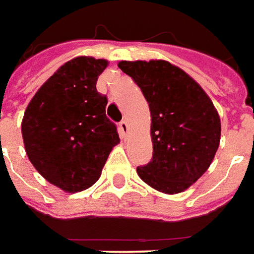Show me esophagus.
I'll return each mask as SVG.
<instances>
[{
  "mask_svg": "<svg viewBox=\"0 0 254 254\" xmlns=\"http://www.w3.org/2000/svg\"><path fill=\"white\" fill-rule=\"evenodd\" d=\"M119 131H120V135L123 136V138H126L127 136V132H128V124H127V122H120L119 123Z\"/></svg>",
  "mask_w": 254,
  "mask_h": 254,
  "instance_id": "1",
  "label": "esophagus"
}]
</instances>
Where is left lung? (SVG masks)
Listing matches in <instances>:
<instances>
[{
	"label": "left lung",
	"instance_id": "1",
	"mask_svg": "<svg viewBox=\"0 0 254 254\" xmlns=\"http://www.w3.org/2000/svg\"><path fill=\"white\" fill-rule=\"evenodd\" d=\"M150 109L153 157L136 172L165 194L185 191L204 175L220 143V118L202 87L165 60L120 61Z\"/></svg>",
	"mask_w": 254,
	"mask_h": 254
}]
</instances>
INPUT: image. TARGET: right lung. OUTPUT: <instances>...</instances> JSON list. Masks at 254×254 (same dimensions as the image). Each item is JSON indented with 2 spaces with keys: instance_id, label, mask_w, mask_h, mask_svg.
I'll list each match as a JSON object with an SVG mask.
<instances>
[{
  "instance_id": "obj_1",
  "label": "right lung",
  "mask_w": 254,
  "mask_h": 254,
  "mask_svg": "<svg viewBox=\"0 0 254 254\" xmlns=\"http://www.w3.org/2000/svg\"><path fill=\"white\" fill-rule=\"evenodd\" d=\"M107 66V60L87 56L66 61L39 87L23 116L28 160L66 193L91 188L120 142L105 115L107 97L95 87Z\"/></svg>"
}]
</instances>
